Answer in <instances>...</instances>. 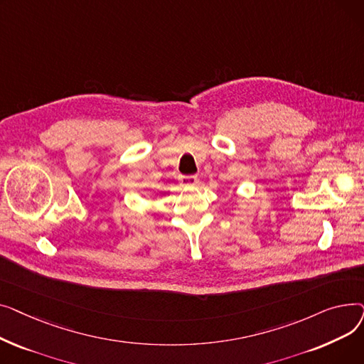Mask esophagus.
I'll list each match as a JSON object with an SVG mask.
<instances>
[{"label":"esophagus","instance_id":"1","mask_svg":"<svg viewBox=\"0 0 364 364\" xmlns=\"http://www.w3.org/2000/svg\"><path fill=\"white\" fill-rule=\"evenodd\" d=\"M180 181L183 186H196L199 183V178L196 176H183Z\"/></svg>","mask_w":364,"mask_h":364}]
</instances>
